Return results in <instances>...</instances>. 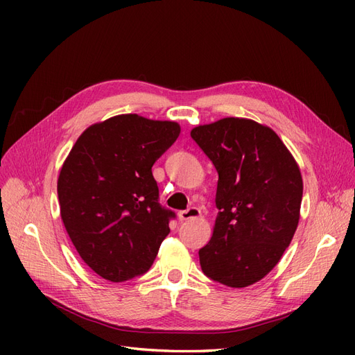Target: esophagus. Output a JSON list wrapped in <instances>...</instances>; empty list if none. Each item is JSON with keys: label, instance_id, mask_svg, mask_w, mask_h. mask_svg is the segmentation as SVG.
Returning a JSON list of instances; mask_svg holds the SVG:
<instances>
[{"label": "esophagus", "instance_id": "34e87169", "mask_svg": "<svg viewBox=\"0 0 355 355\" xmlns=\"http://www.w3.org/2000/svg\"><path fill=\"white\" fill-rule=\"evenodd\" d=\"M179 220H189V219H197L200 218V209L197 207H189L187 210H182L178 213Z\"/></svg>", "mask_w": 355, "mask_h": 355}]
</instances>
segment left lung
Here are the masks:
<instances>
[{"label":"left lung","instance_id":"1","mask_svg":"<svg viewBox=\"0 0 355 355\" xmlns=\"http://www.w3.org/2000/svg\"><path fill=\"white\" fill-rule=\"evenodd\" d=\"M191 137L216 168L218 216L200 249L202 272L247 287L270 272L292 241L302 202L295 158L270 127L245 118L192 128Z\"/></svg>","mask_w":355,"mask_h":355}]
</instances>
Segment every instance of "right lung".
Masks as SVG:
<instances>
[{"mask_svg":"<svg viewBox=\"0 0 355 355\" xmlns=\"http://www.w3.org/2000/svg\"><path fill=\"white\" fill-rule=\"evenodd\" d=\"M180 127L136 114L89 127L60 170V216L81 259L105 280L145 274L176 218L158 202L153 166Z\"/></svg>","mask_w":355,"mask_h":355,"instance_id":"obj_1","label":"right lung"}]
</instances>
